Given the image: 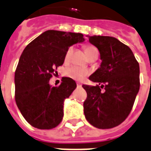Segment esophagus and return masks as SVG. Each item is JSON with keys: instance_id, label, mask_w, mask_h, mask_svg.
<instances>
[{"instance_id": "34e87169", "label": "esophagus", "mask_w": 151, "mask_h": 151, "mask_svg": "<svg viewBox=\"0 0 151 151\" xmlns=\"http://www.w3.org/2000/svg\"><path fill=\"white\" fill-rule=\"evenodd\" d=\"M82 85H81V83H77V87H78V88H81V87Z\"/></svg>"}]
</instances>
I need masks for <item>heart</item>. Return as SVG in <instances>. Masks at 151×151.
<instances>
[{
    "mask_svg": "<svg viewBox=\"0 0 151 151\" xmlns=\"http://www.w3.org/2000/svg\"><path fill=\"white\" fill-rule=\"evenodd\" d=\"M94 50H96V48H95L94 46H87L84 47V51H85V53L88 56L91 52H92ZM72 52V49L70 48L69 50H67V53L65 55V60H68ZM88 73L86 70H84L81 68V67H68L66 70H65V74L69 77V78H72V79L77 80V81H80V80H82L83 78L86 76V74Z\"/></svg>",
    "mask_w": 151,
    "mask_h": 151,
    "instance_id": "b5f03b06",
    "label": "heart"
}]
</instances>
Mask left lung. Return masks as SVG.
<instances>
[{
    "label": "left lung",
    "mask_w": 151,
    "mask_h": 151,
    "mask_svg": "<svg viewBox=\"0 0 151 151\" xmlns=\"http://www.w3.org/2000/svg\"><path fill=\"white\" fill-rule=\"evenodd\" d=\"M86 36L98 48L101 63L89 77L99 84L82 85L88 94L84 102V116L96 128H113L130 113L139 92V63L130 48L116 38Z\"/></svg>",
    "instance_id": "1"
}]
</instances>
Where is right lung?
Returning a JSON list of instances; mask_svg holds the SVG:
<instances>
[{"label":"right lung","mask_w":151,"mask_h":151,"mask_svg":"<svg viewBox=\"0 0 151 151\" xmlns=\"http://www.w3.org/2000/svg\"><path fill=\"white\" fill-rule=\"evenodd\" d=\"M81 33L47 30L24 48L14 73L15 101L29 124L40 129L56 127L62 121L63 104L77 84L63 78L58 87L50 84L64 62L70 46L84 41Z\"/></svg>","instance_id":"1"}]
</instances>
